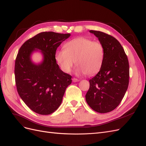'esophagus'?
Here are the masks:
<instances>
[{
    "mask_svg": "<svg viewBox=\"0 0 146 146\" xmlns=\"http://www.w3.org/2000/svg\"><path fill=\"white\" fill-rule=\"evenodd\" d=\"M72 81H73V82H79L80 80H79L78 79H77L76 78H72Z\"/></svg>",
    "mask_w": 146,
    "mask_h": 146,
    "instance_id": "1",
    "label": "esophagus"
}]
</instances>
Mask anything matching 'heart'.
Masks as SVG:
<instances>
[{
    "instance_id": "b5f03b06",
    "label": "heart",
    "mask_w": 146,
    "mask_h": 146,
    "mask_svg": "<svg viewBox=\"0 0 146 146\" xmlns=\"http://www.w3.org/2000/svg\"><path fill=\"white\" fill-rule=\"evenodd\" d=\"M104 54V46L99 41L78 37L66 42L64 49L56 52L55 57L60 69L66 73L70 72L76 61L77 73L92 76L100 70Z\"/></svg>"
}]
</instances>
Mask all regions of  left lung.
I'll use <instances>...</instances> for the list:
<instances>
[{"mask_svg":"<svg viewBox=\"0 0 146 146\" xmlns=\"http://www.w3.org/2000/svg\"><path fill=\"white\" fill-rule=\"evenodd\" d=\"M104 48L103 64L96 76L89 80L86 102L95 111H113L121 103L129 83V64L121 44L111 35L90 30Z\"/></svg>","mask_w":146,"mask_h":146,"instance_id":"8db88e82","label":"left lung"}]
</instances>
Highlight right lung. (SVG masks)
I'll return each instance as SVG.
<instances>
[{
	"instance_id": "add662e5",
	"label": "right lung",
	"mask_w": 146,
	"mask_h": 146,
	"mask_svg": "<svg viewBox=\"0 0 146 146\" xmlns=\"http://www.w3.org/2000/svg\"><path fill=\"white\" fill-rule=\"evenodd\" d=\"M70 36V33L41 32L19 48L15 66L17 91L27 107L38 114L47 115L56 111L66 88L72 83V76L60 69L55 57L56 48ZM38 49L43 60L36 65L31 61V55Z\"/></svg>"
}]
</instances>
